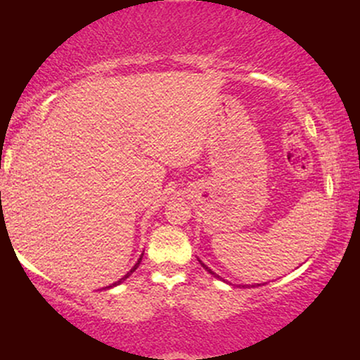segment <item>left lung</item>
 I'll return each instance as SVG.
<instances>
[{
  "label": "left lung",
  "instance_id": "left-lung-1",
  "mask_svg": "<svg viewBox=\"0 0 360 360\" xmlns=\"http://www.w3.org/2000/svg\"><path fill=\"white\" fill-rule=\"evenodd\" d=\"M198 260H200V259H198ZM200 264H201V266H203V267H205V269H206V271H208V272H210V274H213V276H214V278H220V276H218V274H217V272H213L212 269H210V267H208V266H206V264L203 262V260H200ZM220 279H223V278H220ZM223 281H225V279H223ZM257 286H259V284H257Z\"/></svg>",
  "mask_w": 360,
  "mask_h": 360
}]
</instances>
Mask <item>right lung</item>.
<instances>
[{"instance_id":"add662e5","label":"right lung","mask_w":360,"mask_h":360,"mask_svg":"<svg viewBox=\"0 0 360 360\" xmlns=\"http://www.w3.org/2000/svg\"><path fill=\"white\" fill-rule=\"evenodd\" d=\"M142 255H143V254H142ZM142 255H140V259L137 260V262H135V266H134V267H131V269H130V271H128V272H127V274H125V276H123V278H122V279H118V281H117V283L110 284V286H106V288H103V289H111V288L118 286V284H122V283H123V281H125V279L128 278V276H131V272H134V271H135V269H137V267L140 266V262H142Z\"/></svg>"}]
</instances>
